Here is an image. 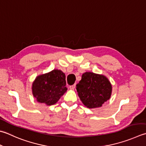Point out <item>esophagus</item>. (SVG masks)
Listing matches in <instances>:
<instances>
[{"label": "esophagus", "mask_w": 146, "mask_h": 146, "mask_svg": "<svg viewBox=\"0 0 146 146\" xmlns=\"http://www.w3.org/2000/svg\"><path fill=\"white\" fill-rule=\"evenodd\" d=\"M70 89H72V90H74V88H76V84H73V85H72V86H70Z\"/></svg>", "instance_id": "esophagus-1"}]
</instances>
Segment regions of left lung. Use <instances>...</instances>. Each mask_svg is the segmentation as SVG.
<instances>
[{
  "mask_svg": "<svg viewBox=\"0 0 146 146\" xmlns=\"http://www.w3.org/2000/svg\"><path fill=\"white\" fill-rule=\"evenodd\" d=\"M76 90L82 104L89 109L97 108L111 98L112 85L105 76L86 72L76 85Z\"/></svg>",
  "mask_w": 146,
  "mask_h": 146,
  "instance_id": "8db88e82",
  "label": "left lung"
}]
</instances>
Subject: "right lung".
I'll use <instances>...</instances> for the list:
<instances>
[{"label":"right lung","mask_w":146,"mask_h":146,"mask_svg":"<svg viewBox=\"0 0 146 146\" xmlns=\"http://www.w3.org/2000/svg\"><path fill=\"white\" fill-rule=\"evenodd\" d=\"M65 86V74L62 70L54 69L35 78L32 83V94L38 102L51 106L67 92Z\"/></svg>","instance_id":"add662e5"}]
</instances>
